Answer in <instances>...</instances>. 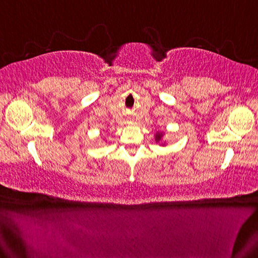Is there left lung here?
<instances>
[{
  "label": "left lung",
  "mask_w": 258,
  "mask_h": 258,
  "mask_svg": "<svg viewBox=\"0 0 258 258\" xmlns=\"http://www.w3.org/2000/svg\"><path fill=\"white\" fill-rule=\"evenodd\" d=\"M163 133H161V132H158V133H156V135H155V141H156V143H158V142H160L161 141V139H163ZM164 145V144H163Z\"/></svg>",
  "instance_id": "8db88e82"
}]
</instances>
